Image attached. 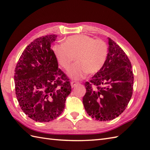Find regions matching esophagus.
<instances>
[{
	"instance_id": "esophagus-1",
	"label": "esophagus",
	"mask_w": 150,
	"mask_h": 150,
	"mask_svg": "<svg viewBox=\"0 0 150 150\" xmlns=\"http://www.w3.org/2000/svg\"><path fill=\"white\" fill-rule=\"evenodd\" d=\"M77 84H79V82H77V81H71V87H72V88L75 87V86H77Z\"/></svg>"
}]
</instances>
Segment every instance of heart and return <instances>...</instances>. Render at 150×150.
<instances>
[{"label":"heart","mask_w":150,"mask_h":150,"mask_svg":"<svg viewBox=\"0 0 150 150\" xmlns=\"http://www.w3.org/2000/svg\"><path fill=\"white\" fill-rule=\"evenodd\" d=\"M54 55L64 69H68L75 60L77 63L69 69L70 77L79 80L88 74H94L103 68L108 55V46L103 40H96L84 35L67 37L64 44L52 47Z\"/></svg>","instance_id":"obj_1"}]
</instances>
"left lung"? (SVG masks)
<instances>
[{
  "label": "left lung",
  "mask_w": 150,
  "mask_h": 150,
  "mask_svg": "<svg viewBox=\"0 0 150 150\" xmlns=\"http://www.w3.org/2000/svg\"><path fill=\"white\" fill-rule=\"evenodd\" d=\"M106 63L85 83L86 93L82 99L86 111L95 120L115 119L125 110L133 94L132 64L122 49L108 38Z\"/></svg>",
  "instance_id": "left-lung-1"
}]
</instances>
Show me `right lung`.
I'll use <instances>...</instances> for the list:
<instances>
[{
  "label": "right lung",
  "instance_id": "obj_1",
  "mask_svg": "<svg viewBox=\"0 0 150 150\" xmlns=\"http://www.w3.org/2000/svg\"><path fill=\"white\" fill-rule=\"evenodd\" d=\"M57 35L34 40L22 52L15 70V94L22 110L37 122L58 117L71 93L69 79L58 68L51 48Z\"/></svg>",
  "mask_w": 150,
  "mask_h": 150
}]
</instances>
